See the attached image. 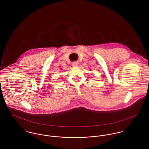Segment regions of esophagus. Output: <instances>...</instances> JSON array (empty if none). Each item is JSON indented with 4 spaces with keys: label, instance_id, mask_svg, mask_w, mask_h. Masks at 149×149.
<instances>
[{
    "label": "esophagus",
    "instance_id": "34e87169",
    "mask_svg": "<svg viewBox=\"0 0 149 149\" xmlns=\"http://www.w3.org/2000/svg\"><path fill=\"white\" fill-rule=\"evenodd\" d=\"M72 65H73V66H74V67H76V66H77L79 65V63L77 62V61L73 62V63H72Z\"/></svg>",
    "mask_w": 149,
    "mask_h": 149
}]
</instances>
